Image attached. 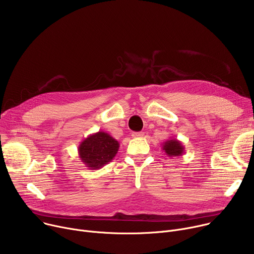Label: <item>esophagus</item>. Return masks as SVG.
<instances>
[{
    "label": "esophagus",
    "mask_w": 254,
    "mask_h": 254,
    "mask_svg": "<svg viewBox=\"0 0 254 254\" xmlns=\"http://www.w3.org/2000/svg\"><path fill=\"white\" fill-rule=\"evenodd\" d=\"M144 136V132L143 131H133L131 133V137L132 138H141Z\"/></svg>",
    "instance_id": "esophagus-1"
}]
</instances>
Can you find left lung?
I'll list each match as a JSON object with an SVG mask.
<instances>
[{"label":"left lung","mask_w":254,"mask_h":254,"mask_svg":"<svg viewBox=\"0 0 254 254\" xmlns=\"http://www.w3.org/2000/svg\"><path fill=\"white\" fill-rule=\"evenodd\" d=\"M162 150L168 157L182 156L185 153V147L182 142L177 139H168L162 144Z\"/></svg>","instance_id":"1"}]
</instances>
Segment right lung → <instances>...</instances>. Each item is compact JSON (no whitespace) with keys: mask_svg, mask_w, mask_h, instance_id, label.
Returning <instances> with one entry per match:
<instances>
[{"mask_svg":"<svg viewBox=\"0 0 254 254\" xmlns=\"http://www.w3.org/2000/svg\"><path fill=\"white\" fill-rule=\"evenodd\" d=\"M120 143L105 131L90 134L78 146V156L90 170H99L115 157Z\"/></svg>","mask_w":254,"mask_h":254,"instance_id":"1","label":"right lung"}]
</instances>
